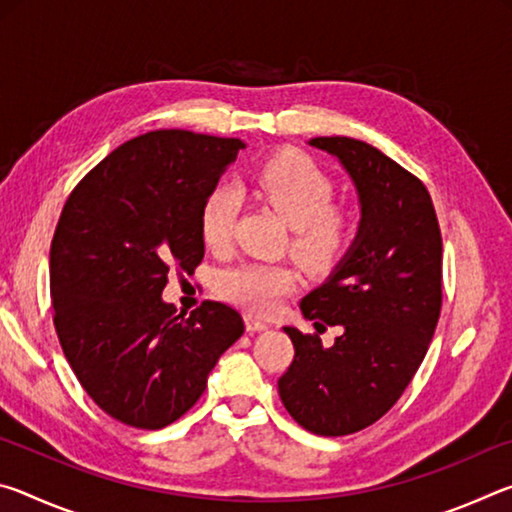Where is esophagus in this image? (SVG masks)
<instances>
[{"mask_svg": "<svg viewBox=\"0 0 512 512\" xmlns=\"http://www.w3.org/2000/svg\"><path fill=\"white\" fill-rule=\"evenodd\" d=\"M246 329H248V332H264V329H268V323L262 318L248 314L246 316Z\"/></svg>", "mask_w": 512, "mask_h": 512, "instance_id": "obj_1", "label": "esophagus"}]
</instances>
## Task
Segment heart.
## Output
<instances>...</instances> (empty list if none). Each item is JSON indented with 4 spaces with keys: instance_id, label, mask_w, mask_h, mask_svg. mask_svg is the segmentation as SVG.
<instances>
[{
    "instance_id": "b5f03b06",
    "label": "heart",
    "mask_w": 512,
    "mask_h": 512,
    "mask_svg": "<svg viewBox=\"0 0 512 512\" xmlns=\"http://www.w3.org/2000/svg\"><path fill=\"white\" fill-rule=\"evenodd\" d=\"M248 187L293 228L291 250L300 262L325 268L348 250L354 219L334 205L336 185L307 155L275 153L248 171ZM239 194L228 185L212 187L198 212L203 244L223 253L230 248L239 214ZM296 287V273L284 264L241 262L219 273L216 289L225 300L255 314H268Z\"/></svg>"
}]
</instances>
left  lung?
I'll return each instance as SVG.
<instances>
[{"label": "left lung", "mask_w": 512, "mask_h": 512, "mask_svg": "<svg viewBox=\"0 0 512 512\" xmlns=\"http://www.w3.org/2000/svg\"><path fill=\"white\" fill-rule=\"evenodd\" d=\"M336 155L361 201V225L329 280L302 298L314 320L344 327L332 349L284 327L291 366L277 379L284 409L316 436H350L393 409L418 372L443 307V235L418 176L352 137H314Z\"/></svg>", "instance_id": "obj_1"}]
</instances>
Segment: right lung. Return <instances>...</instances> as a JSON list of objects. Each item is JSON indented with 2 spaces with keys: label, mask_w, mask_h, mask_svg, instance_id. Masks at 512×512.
Returning <instances> with one entry per match:
<instances>
[{
  "label": "right lung",
  "mask_w": 512,
  "mask_h": 512,
  "mask_svg": "<svg viewBox=\"0 0 512 512\" xmlns=\"http://www.w3.org/2000/svg\"><path fill=\"white\" fill-rule=\"evenodd\" d=\"M244 142L151 131L117 146L67 196L51 239L49 289L65 357L94 404L162 429L198 402L244 318L203 300L162 302L169 271L203 262L198 212Z\"/></svg>",
  "instance_id": "1"
}]
</instances>
